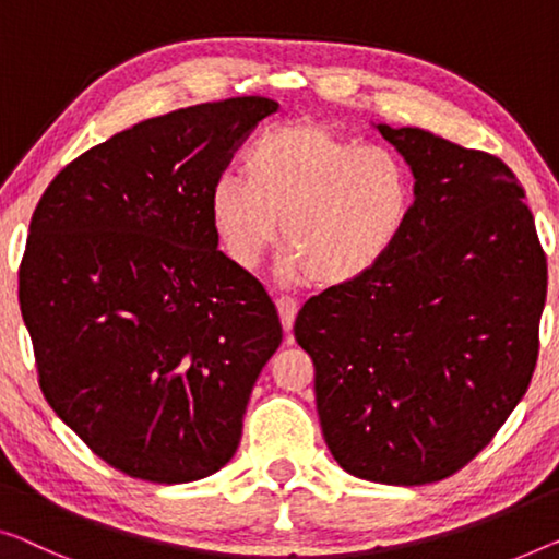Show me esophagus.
<instances>
[{
  "label": "esophagus",
  "instance_id": "obj_1",
  "mask_svg": "<svg viewBox=\"0 0 559 559\" xmlns=\"http://www.w3.org/2000/svg\"><path fill=\"white\" fill-rule=\"evenodd\" d=\"M276 308H278V316H281V326H283V331H286L288 336H290V331H294L296 313H298V304L294 301V298L281 296L278 301H276Z\"/></svg>",
  "mask_w": 559,
  "mask_h": 559
}]
</instances>
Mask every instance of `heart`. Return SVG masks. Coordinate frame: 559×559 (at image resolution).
I'll return each instance as SVG.
<instances>
[{
  "instance_id": "1",
  "label": "heart",
  "mask_w": 559,
  "mask_h": 559,
  "mask_svg": "<svg viewBox=\"0 0 559 559\" xmlns=\"http://www.w3.org/2000/svg\"><path fill=\"white\" fill-rule=\"evenodd\" d=\"M412 207L402 157L306 120L263 132L243 157V178L221 173L207 188L213 233L238 269L263 261L281 221L286 283L364 278L394 251Z\"/></svg>"
}]
</instances>
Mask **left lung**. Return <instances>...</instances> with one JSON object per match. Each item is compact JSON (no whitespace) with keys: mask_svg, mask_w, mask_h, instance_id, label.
Listing matches in <instances>:
<instances>
[{"mask_svg":"<svg viewBox=\"0 0 559 559\" xmlns=\"http://www.w3.org/2000/svg\"><path fill=\"white\" fill-rule=\"evenodd\" d=\"M373 130L414 175L409 223L371 273L308 298L294 333L341 469L416 487L462 469L522 402L547 261L499 157L421 128Z\"/></svg>","mask_w":559,"mask_h":559,"instance_id":"8db88e82","label":"left lung"}]
</instances>
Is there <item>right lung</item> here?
<instances>
[{"instance_id": "1", "label": "right lung", "mask_w": 559, "mask_h": 559, "mask_svg": "<svg viewBox=\"0 0 559 559\" xmlns=\"http://www.w3.org/2000/svg\"><path fill=\"white\" fill-rule=\"evenodd\" d=\"M269 97L150 118L72 160L29 223L20 308L41 394L93 452L155 485L211 477L283 329L218 251L207 188Z\"/></svg>"}]
</instances>
